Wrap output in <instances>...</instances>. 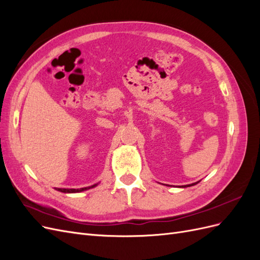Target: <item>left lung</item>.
<instances>
[{
	"label": "left lung",
	"mask_w": 260,
	"mask_h": 260,
	"mask_svg": "<svg viewBox=\"0 0 260 260\" xmlns=\"http://www.w3.org/2000/svg\"><path fill=\"white\" fill-rule=\"evenodd\" d=\"M200 182V181H198V182H194V183H192V184H186V185H182V186H179V187H188V186H193V185H195V184H198Z\"/></svg>",
	"instance_id": "left-lung-1"
}]
</instances>
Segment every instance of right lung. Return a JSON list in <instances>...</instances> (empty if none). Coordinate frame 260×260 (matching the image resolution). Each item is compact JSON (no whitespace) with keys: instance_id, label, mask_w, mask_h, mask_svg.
<instances>
[{"instance_id":"right-lung-1","label":"right lung","mask_w":260,"mask_h":260,"mask_svg":"<svg viewBox=\"0 0 260 260\" xmlns=\"http://www.w3.org/2000/svg\"><path fill=\"white\" fill-rule=\"evenodd\" d=\"M99 183L96 184H93L91 186H88V187H81V188H58L56 187L55 190H57L61 193H79V192H83V191H86V190H90V188L92 187H95Z\"/></svg>"}]
</instances>
